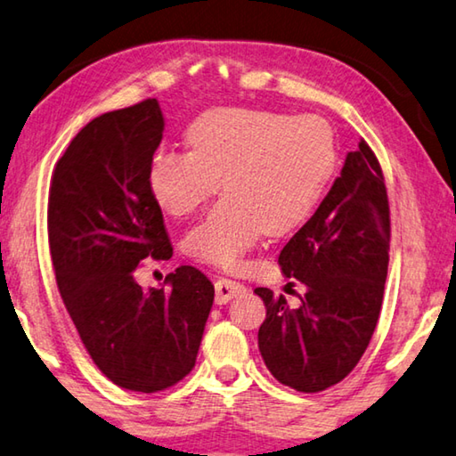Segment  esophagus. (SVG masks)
I'll use <instances>...</instances> for the list:
<instances>
[{"label":"esophagus","mask_w":456,"mask_h":456,"mask_svg":"<svg viewBox=\"0 0 456 456\" xmlns=\"http://www.w3.org/2000/svg\"><path fill=\"white\" fill-rule=\"evenodd\" d=\"M215 292H216V296H215L216 305H227L233 296L243 292V284H240V281H235V280L221 278L215 281Z\"/></svg>","instance_id":"esophagus-1"}]
</instances>
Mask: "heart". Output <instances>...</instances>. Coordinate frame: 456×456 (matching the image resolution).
<instances>
[{
    "mask_svg": "<svg viewBox=\"0 0 456 456\" xmlns=\"http://www.w3.org/2000/svg\"><path fill=\"white\" fill-rule=\"evenodd\" d=\"M191 151H158L150 189L176 219L227 197L186 237L200 262L233 267L264 233L281 237L313 216L338 166L335 129L319 115L216 107L186 132Z\"/></svg>",
    "mask_w": 456,
    "mask_h": 456,
    "instance_id": "obj_1",
    "label": "heart"
}]
</instances>
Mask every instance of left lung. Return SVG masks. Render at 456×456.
Returning a JSON list of instances; mask_svg holds the SVG:
<instances>
[{
    "label": "left lung",
    "instance_id": "obj_1",
    "mask_svg": "<svg viewBox=\"0 0 456 456\" xmlns=\"http://www.w3.org/2000/svg\"><path fill=\"white\" fill-rule=\"evenodd\" d=\"M389 262L384 172L361 140L314 215L280 251L286 278L306 286L300 306L256 288L265 305L257 332L264 363L280 384L314 394L359 363L379 319Z\"/></svg>",
    "mask_w": 456,
    "mask_h": 456
}]
</instances>
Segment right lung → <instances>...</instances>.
<instances>
[{"label":"right lung","mask_w":456,"mask_h":456,"mask_svg":"<svg viewBox=\"0 0 456 456\" xmlns=\"http://www.w3.org/2000/svg\"><path fill=\"white\" fill-rule=\"evenodd\" d=\"M156 99L89 121L56 162L48 194V241L59 290L78 337L115 386L154 394L197 361L215 288L192 265L166 288L134 278L143 259H170L150 164L162 142Z\"/></svg>","instance_id":"add662e5"}]
</instances>
